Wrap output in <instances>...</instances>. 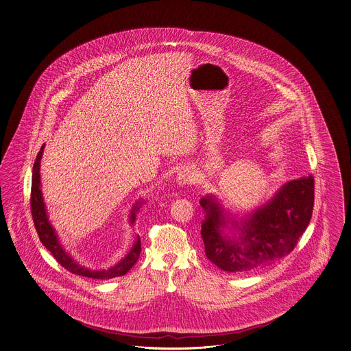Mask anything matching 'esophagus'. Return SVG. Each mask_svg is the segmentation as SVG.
<instances>
[{"label": "esophagus", "mask_w": 351, "mask_h": 351, "mask_svg": "<svg viewBox=\"0 0 351 351\" xmlns=\"http://www.w3.org/2000/svg\"><path fill=\"white\" fill-rule=\"evenodd\" d=\"M195 173L190 169V167H182L178 173V184L179 186H185V185H190L195 182Z\"/></svg>", "instance_id": "obj_1"}]
</instances>
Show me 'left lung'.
<instances>
[{
  "label": "left lung",
  "instance_id": "8db88e82",
  "mask_svg": "<svg viewBox=\"0 0 351 351\" xmlns=\"http://www.w3.org/2000/svg\"><path fill=\"white\" fill-rule=\"evenodd\" d=\"M206 212L202 223L206 255L230 273H247L289 255L312 218L315 179L312 175L282 185L265 206L257 208L237 227L239 234H223L227 223L222 206L213 197H202ZM231 219V218H230Z\"/></svg>",
  "mask_w": 351,
  "mask_h": 351
}]
</instances>
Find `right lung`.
Segmentation results:
<instances>
[{
	"mask_svg": "<svg viewBox=\"0 0 351 351\" xmlns=\"http://www.w3.org/2000/svg\"><path fill=\"white\" fill-rule=\"evenodd\" d=\"M44 145H42L39 154L36 156L34 167H33V179H32V194H30V208H32V215L34 221L35 230L38 232V236L40 239V242L43 243L45 247L48 248L51 252V255L57 260V263L67 269L69 273L86 276V278H93V279H112L117 276H121L128 273L132 269V266L137 263L138 257L141 254V239L137 237L132 250L129 251L128 255L121 258L117 265L112 266L108 270H90L81 265H78L75 260L62 248L60 245L58 237L56 232L53 230L51 223L48 221V215L45 212V206H44L43 197H42V190H40V160L43 156ZM141 203L136 204L132 215H130V223H134L136 221V212L139 209Z\"/></svg>",
	"mask_w": 351,
	"mask_h": 351,
	"instance_id": "obj_1",
	"label": "right lung"
}]
</instances>
